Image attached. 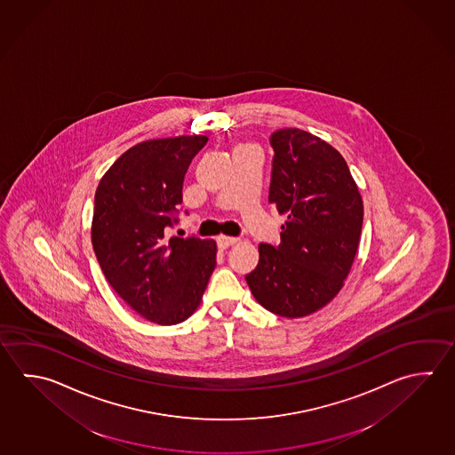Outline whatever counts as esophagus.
I'll list each match as a JSON object with an SVG mask.
<instances>
[{"label":"esophagus","mask_w":455,"mask_h":455,"mask_svg":"<svg viewBox=\"0 0 455 455\" xmlns=\"http://www.w3.org/2000/svg\"><path fill=\"white\" fill-rule=\"evenodd\" d=\"M239 242V239H235V237H228V235H220L218 237V247L224 250V248L232 247V245H235Z\"/></svg>","instance_id":"34e87169"}]
</instances>
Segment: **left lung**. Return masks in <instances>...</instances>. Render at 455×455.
I'll use <instances>...</instances> for the list:
<instances>
[{"mask_svg": "<svg viewBox=\"0 0 455 455\" xmlns=\"http://www.w3.org/2000/svg\"><path fill=\"white\" fill-rule=\"evenodd\" d=\"M269 204L282 224L281 243H259V261L245 275L259 305L298 319L329 305L355 261L363 204L347 160L329 142L299 128L271 136Z\"/></svg>", "mask_w": 455, "mask_h": 455, "instance_id": "obj_1", "label": "left lung"}]
</instances>
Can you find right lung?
Returning <instances> with one entry per match:
<instances>
[{"instance_id": "1", "label": "right lung", "mask_w": 455, "mask_h": 455, "mask_svg": "<svg viewBox=\"0 0 455 455\" xmlns=\"http://www.w3.org/2000/svg\"><path fill=\"white\" fill-rule=\"evenodd\" d=\"M207 140H142L116 158L94 196L92 240L100 269L126 305L158 325L194 315L215 271V240L166 237L184 174Z\"/></svg>"}]
</instances>
